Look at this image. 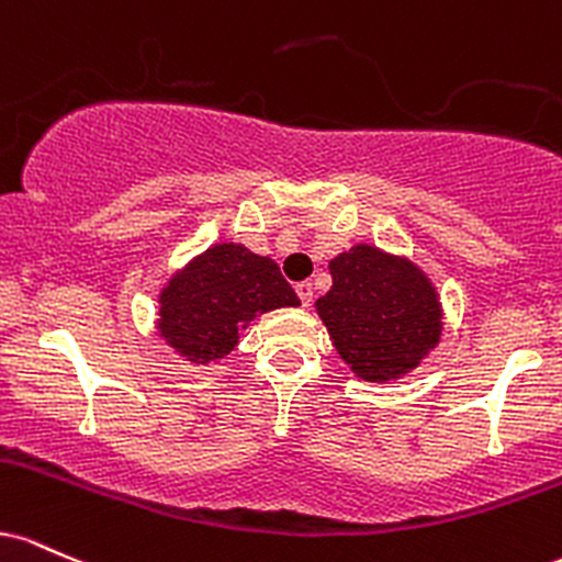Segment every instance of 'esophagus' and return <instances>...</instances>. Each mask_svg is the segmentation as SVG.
I'll return each mask as SVG.
<instances>
[{
  "mask_svg": "<svg viewBox=\"0 0 562 562\" xmlns=\"http://www.w3.org/2000/svg\"><path fill=\"white\" fill-rule=\"evenodd\" d=\"M294 292H297L302 307H311V302H313V283L311 281H300L297 286H294Z\"/></svg>",
  "mask_w": 562,
  "mask_h": 562,
  "instance_id": "34e87169",
  "label": "esophagus"
}]
</instances>
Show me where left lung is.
<instances>
[{
  "label": "left lung",
  "mask_w": 562,
  "mask_h": 562,
  "mask_svg": "<svg viewBox=\"0 0 562 562\" xmlns=\"http://www.w3.org/2000/svg\"><path fill=\"white\" fill-rule=\"evenodd\" d=\"M329 273L331 289L315 300V313L358 380L395 382L438 348L443 305L417 262L356 244L334 257Z\"/></svg>",
  "instance_id": "8db88e82"
}]
</instances>
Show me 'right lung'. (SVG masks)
I'll list each match as a JSON object with an SVG mask.
<instances>
[{
    "mask_svg": "<svg viewBox=\"0 0 562 562\" xmlns=\"http://www.w3.org/2000/svg\"><path fill=\"white\" fill-rule=\"evenodd\" d=\"M156 331L182 361L206 366L231 356L257 315L297 307L300 297L270 257L244 244H214L161 286Z\"/></svg>",
    "mask_w": 562,
    "mask_h": 562,
    "instance_id": "right-lung-1",
    "label": "right lung"
}]
</instances>
